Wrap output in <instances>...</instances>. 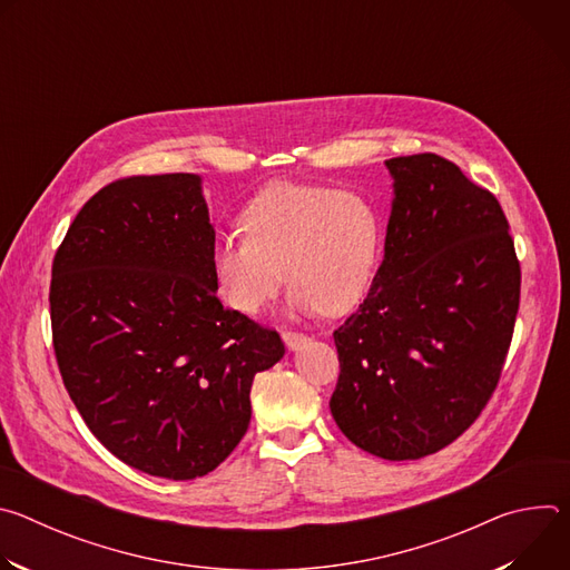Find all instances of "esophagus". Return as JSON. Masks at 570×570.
<instances>
[{
	"label": "esophagus",
	"mask_w": 570,
	"mask_h": 570,
	"mask_svg": "<svg viewBox=\"0 0 570 570\" xmlns=\"http://www.w3.org/2000/svg\"><path fill=\"white\" fill-rule=\"evenodd\" d=\"M282 341H284V345H286L291 352H297V350L306 343V336H304V334H297V332H284V334H282Z\"/></svg>",
	"instance_id": "esophagus-1"
}]
</instances>
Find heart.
<instances>
[{
  "instance_id": "heart-1",
  "label": "heart",
  "mask_w": 570,
  "mask_h": 570,
  "mask_svg": "<svg viewBox=\"0 0 570 570\" xmlns=\"http://www.w3.org/2000/svg\"><path fill=\"white\" fill-rule=\"evenodd\" d=\"M238 225L246 236H223L209 253L214 291L236 313H262L286 277L293 315H341L374 282L381 218L358 191L271 183L240 209Z\"/></svg>"
}]
</instances>
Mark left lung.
Instances as JSON below:
<instances>
[{
	"mask_svg": "<svg viewBox=\"0 0 570 570\" xmlns=\"http://www.w3.org/2000/svg\"><path fill=\"white\" fill-rule=\"evenodd\" d=\"M385 255L334 332L330 409L350 442L417 460L460 438L490 401L514 332L521 268L499 200L435 153L385 159Z\"/></svg>",
	"mask_w": 570,
	"mask_h": 570,
	"instance_id": "left-lung-1",
	"label": "left lung"
}]
</instances>
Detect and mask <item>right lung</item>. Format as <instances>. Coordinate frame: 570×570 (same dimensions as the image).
<instances>
[{
    "mask_svg": "<svg viewBox=\"0 0 570 570\" xmlns=\"http://www.w3.org/2000/svg\"><path fill=\"white\" fill-rule=\"evenodd\" d=\"M214 225L196 174L135 176L95 194L51 268L62 383L95 438L148 475L194 480L246 435L277 332L220 304Z\"/></svg>",
    "mask_w": 570,
    "mask_h": 570,
    "instance_id": "1",
    "label": "right lung"
}]
</instances>
